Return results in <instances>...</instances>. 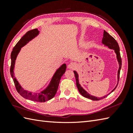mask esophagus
I'll return each instance as SVG.
<instances>
[{
	"label": "esophagus",
	"instance_id": "esophagus-1",
	"mask_svg": "<svg viewBox=\"0 0 133 133\" xmlns=\"http://www.w3.org/2000/svg\"><path fill=\"white\" fill-rule=\"evenodd\" d=\"M76 67H77V64L75 63H74V62H71V63H70L68 65V66H67V68L71 70H74L76 68Z\"/></svg>",
	"mask_w": 133,
	"mask_h": 133
}]
</instances>
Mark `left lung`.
Here are the masks:
<instances>
[{"instance_id": "1", "label": "left lung", "mask_w": 133, "mask_h": 133, "mask_svg": "<svg viewBox=\"0 0 133 133\" xmlns=\"http://www.w3.org/2000/svg\"><path fill=\"white\" fill-rule=\"evenodd\" d=\"M103 39H102V43L103 44H104L106 46H108L110 49H113L115 50V52L117 54V58L118 59V63H119V69H118V83L117 84L116 87L112 90L111 92L110 93H111L114 90L117 88V87L118 86V82H119V75H120V70L121 69V66H122V59H121V54H120V52H119V45H118L117 42L115 41V39L111 36L110 35H109L108 33H107L105 30H104L103 31ZM74 75L75 77V79H76V84H77V88L79 91L80 94L83 96L84 97L87 98L89 99H90L92 101H99L101 99H102L106 98L107 95L106 96H104L103 97H101V98H98L94 97V96H92L90 94H89L88 92H87L85 90H84L82 87L81 86V85L79 83V80H78V75L77 74V72H76L75 71H74Z\"/></svg>"}]
</instances>
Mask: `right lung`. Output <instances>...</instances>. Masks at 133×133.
<instances>
[{"mask_svg": "<svg viewBox=\"0 0 133 133\" xmlns=\"http://www.w3.org/2000/svg\"><path fill=\"white\" fill-rule=\"evenodd\" d=\"M38 34L39 31L36 29L29 31L14 46L11 54V64L10 67V73L14 81V84H15V88L20 95L24 98L28 99L34 101L35 102H44L47 101L52 99L55 95L58 88L59 82H60L61 78L62 76L64 74L65 71H66V64H62L60 67V68H59L56 70L55 74L53 76L50 84L46 90H44V91L40 93H34V94H32L31 92L23 90V89L18 83V82L16 79L13 71L16 56L18 55L20 50H21V47L27 44L32 39L35 38Z\"/></svg>", "mask_w": 133, "mask_h": 133, "instance_id": "right-lung-1", "label": "right lung"}]
</instances>
